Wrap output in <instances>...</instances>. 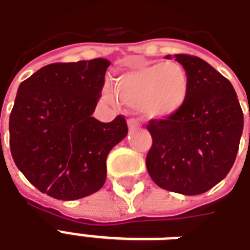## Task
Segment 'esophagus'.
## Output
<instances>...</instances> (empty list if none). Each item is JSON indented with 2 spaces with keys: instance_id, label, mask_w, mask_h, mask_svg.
<instances>
[{
  "instance_id": "1",
  "label": "esophagus",
  "mask_w": 250,
  "mask_h": 250,
  "mask_svg": "<svg viewBox=\"0 0 250 250\" xmlns=\"http://www.w3.org/2000/svg\"><path fill=\"white\" fill-rule=\"evenodd\" d=\"M127 125H128V128H130V130H136V128H139V127H141L139 122L135 119H128Z\"/></svg>"
}]
</instances>
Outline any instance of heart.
I'll use <instances>...</instances> for the list:
<instances>
[{
  "instance_id": "obj_1",
  "label": "heart",
  "mask_w": 250,
  "mask_h": 250,
  "mask_svg": "<svg viewBox=\"0 0 250 250\" xmlns=\"http://www.w3.org/2000/svg\"><path fill=\"white\" fill-rule=\"evenodd\" d=\"M190 82L188 72L178 62H141L115 79L114 92L120 103L141 108L147 119H167L188 102ZM105 96L114 95L105 89Z\"/></svg>"
}]
</instances>
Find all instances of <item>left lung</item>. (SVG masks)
Returning <instances> with one entry per match:
<instances>
[{
    "instance_id": "8db88e82",
    "label": "left lung",
    "mask_w": 250,
    "mask_h": 250,
    "mask_svg": "<svg viewBox=\"0 0 250 250\" xmlns=\"http://www.w3.org/2000/svg\"><path fill=\"white\" fill-rule=\"evenodd\" d=\"M174 57L188 72V102L167 119L148 122L152 146L146 166L159 188L197 195L230 171L240 146L244 114L234 88L220 72L199 57Z\"/></svg>"
}]
</instances>
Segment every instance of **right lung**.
Returning a JSON list of instances; mask_svg holds the SVG:
<instances>
[{
	"label": "right lung",
	"instance_id": "obj_1",
	"mask_svg": "<svg viewBox=\"0 0 250 250\" xmlns=\"http://www.w3.org/2000/svg\"><path fill=\"white\" fill-rule=\"evenodd\" d=\"M109 64L55 62L20 84L9 118L10 151L41 193L72 201L103 188L107 155L128 132L123 115L109 123L92 118Z\"/></svg>",
	"mask_w": 250,
	"mask_h": 250
}]
</instances>
